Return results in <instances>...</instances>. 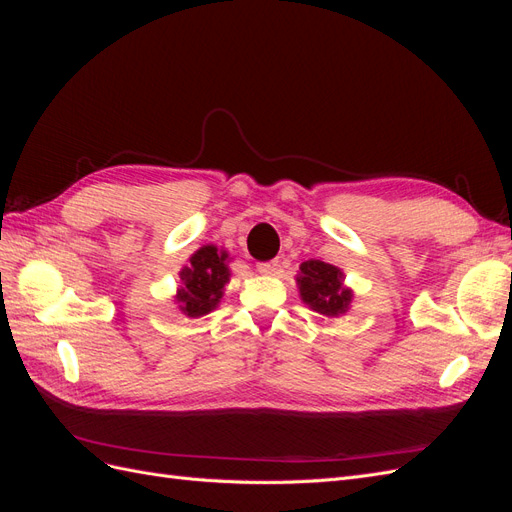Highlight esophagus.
I'll return each mask as SVG.
<instances>
[{"instance_id": "obj_1", "label": "esophagus", "mask_w": 512, "mask_h": 512, "mask_svg": "<svg viewBox=\"0 0 512 512\" xmlns=\"http://www.w3.org/2000/svg\"><path fill=\"white\" fill-rule=\"evenodd\" d=\"M275 269H277V262L275 260H271V262H258V265H256V271L262 273V275H271V273H275Z\"/></svg>"}]
</instances>
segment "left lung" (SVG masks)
<instances>
[{"mask_svg": "<svg viewBox=\"0 0 512 512\" xmlns=\"http://www.w3.org/2000/svg\"><path fill=\"white\" fill-rule=\"evenodd\" d=\"M297 284L303 303L324 316L346 314L352 303V290L344 286V273L329 262L305 260L299 267Z\"/></svg>", "mask_w": 512, "mask_h": 512, "instance_id": "1", "label": "left lung"}]
</instances>
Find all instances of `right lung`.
Wrapping results in <instances>:
<instances>
[{
  "label": "right lung",
  "mask_w": 512,
  "mask_h": 512,
  "mask_svg": "<svg viewBox=\"0 0 512 512\" xmlns=\"http://www.w3.org/2000/svg\"><path fill=\"white\" fill-rule=\"evenodd\" d=\"M183 286L177 290V303L188 318L209 314L224 297V286L230 280L228 252L218 245H203L190 256V265L181 273Z\"/></svg>",
  "instance_id": "1"
}]
</instances>
